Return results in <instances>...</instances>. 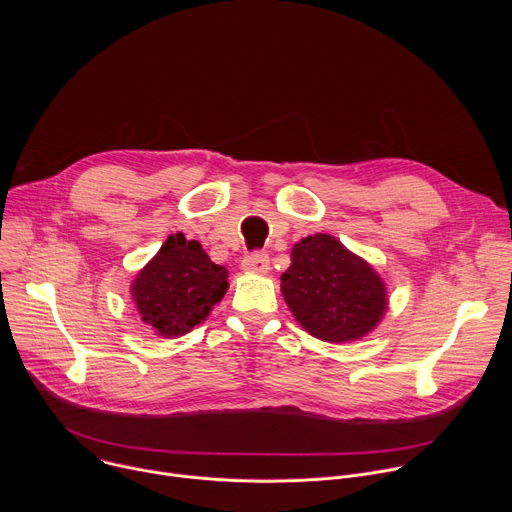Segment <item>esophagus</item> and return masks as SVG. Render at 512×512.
Segmentation results:
<instances>
[{"instance_id": "34e87169", "label": "esophagus", "mask_w": 512, "mask_h": 512, "mask_svg": "<svg viewBox=\"0 0 512 512\" xmlns=\"http://www.w3.org/2000/svg\"><path fill=\"white\" fill-rule=\"evenodd\" d=\"M243 271L247 273H257V275H263L269 271V257L265 253H251L243 259L241 263Z\"/></svg>"}]
</instances>
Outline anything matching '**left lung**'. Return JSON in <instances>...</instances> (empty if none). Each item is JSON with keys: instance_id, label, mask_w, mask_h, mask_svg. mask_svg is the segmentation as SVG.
<instances>
[{"instance_id": "8db88e82", "label": "left lung", "mask_w": 512, "mask_h": 512, "mask_svg": "<svg viewBox=\"0 0 512 512\" xmlns=\"http://www.w3.org/2000/svg\"><path fill=\"white\" fill-rule=\"evenodd\" d=\"M281 296L306 332L332 344L371 334L389 306L387 283L375 267L326 233L291 247Z\"/></svg>"}]
</instances>
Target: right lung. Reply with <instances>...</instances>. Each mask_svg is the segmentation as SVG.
<instances>
[{
	"label": "right lung",
	"instance_id": "1",
	"mask_svg": "<svg viewBox=\"0 0 512 512\" xmlns=\"http://www.w3.org/2000/svg\"><path fill=\"white\" fill-rule=\"evenodd\" d=\"M229 271L198 241L170 235L131 283V298L156 336L178 338L204 322L229 289Z\"/></svg>",
	"mask_w": 512,
	"mask_h": 512
}]
</instances>
